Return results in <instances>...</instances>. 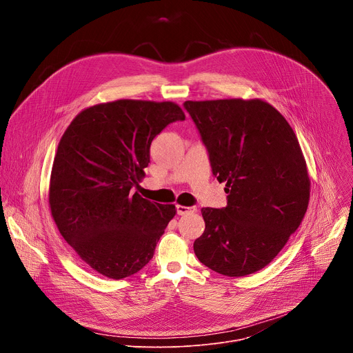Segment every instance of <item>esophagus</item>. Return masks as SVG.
Returning <instances> with one entry per match:
<instances>
[{
    "label": "esophagus",
    "mask_w": 353,
    "mask_h": 353,
    "mask_svg": "<svg viewBox=\"0 0 353 353\" xmlns=\"http://www.w3.org/2000/svg\"><path fill=\"white\" fill-rule=\"evenodd\" d=\"M177 214L179 215H187V214H192L196 211L195 207H184V205H177Z\"/></svg>",
    "instance_id": "obj_1"
}]
</instances>
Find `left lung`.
Returning a JSON list of instances; mask_svg holds the SVG:
<instances>
[{
	"label": "left lung",
	"instance_id": "8db88e82",
	"mask_svg": "<svg viewBox=\"0 0 353 353\" xmlns=\"http://www.w3.org/2000/svg\"><path fill=\"white\" fill-rule=\"evenodd\" d=\"M184 108L228 192L225 208L201 210L205 230L194 253L218 274H254L279 254L309 207L310 177L297 137L261 99L187 100Z\"/></svg>",
	"mask_w": 353,
	"mask_h": 353
}]
</instances>
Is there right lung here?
<instances>
[{
  "label": "right lung",
  "instance_id": "obj_1",
  "mask_svg": "<svg viewBox=\"0 0 353 353\" xmlns=\"http://www.w3.org/2000/svg\"><path fill=\"white\" fill-rule=\"evenodd\" d=\"M184 119L174 102L119 99L83 109L63 134L48 205L61 236L97 274L123 279L154 257L176 207L131 190L145 177L152 139Z\"/></svg>",
  "mask_w": 353,
  "mask_h": 353
}]
</instances>
